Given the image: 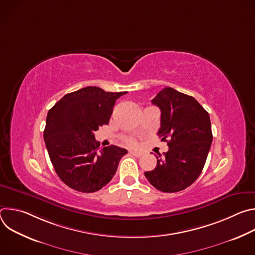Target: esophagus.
<instances>
[{"instance_id": "obj_1", "label": "esophagus", "mask_w": 255, "mask_h": 255, "mask_svg": "<svg viewBox=\"0 0 255 255\" xmlns=\"http://www.w3.org/2000/svg\"><path fill=\"white\" fill-rule=\"evenodd\" d=\"M131 155H134L136 157H140L142 155V152H139V151H130L129 152Z\"/></svg>"}]
</instances>
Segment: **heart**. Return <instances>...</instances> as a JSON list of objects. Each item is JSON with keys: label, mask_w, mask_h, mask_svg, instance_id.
<instances>
[{"label": "heart", "mask_w": 255, "mask_h": 255, "mask_svg": "<svg viewBox=\"0 0 255 255\" xmlns=\"http://www.w3.org/2000/svg\"><path fill=\"white\" fill-rule=\"evenodd\" d=\"M124 141L129 145V146H135L136 145V140L132 137H125Z\"/></svg>", "instance_id": "1"}]
</instances>
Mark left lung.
Returning a JSON list of instances; mask_svg holds the SVG:
<instances>
[{
	"instance_id": "obj_1",
	"label": "left lung",
	"mask_w": 255,
	"mask_h": 255,
	"mask_svg": "<svg viewBox=\"0 0 255 255\" xmlns=\"http://www.w3.org/2000/svg\"><path fill=\"white\" fill-rule=\"evenodd\" d=\"M151 103L160 109L158 135L168 151L159 153L153 170L144 175L157 190L175 193L190 187L201 174L213 140L209 113L199 102L172 88L162 89Z\"/></svg>"
}]
</instances>
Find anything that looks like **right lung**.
Instances as JSON below:
<instances>
[{"label":"right lung","instance_id":"obj_1","mask_svg":"<svg viewBox=\"0 0 255 255\" xmlns=\"http://www.w3.org/2000/svg\"><path fill=\"white\" fill-rule=\"evenodd\" d=\"M87 87L66 94L48 111L44 129L46 148L63 183L82 193H94L110 181L127 150L115 145L100 148L94 132L108 125L118 98Z\"/></svg>","mask_w":255,"mask_h":255}]
</instances>
